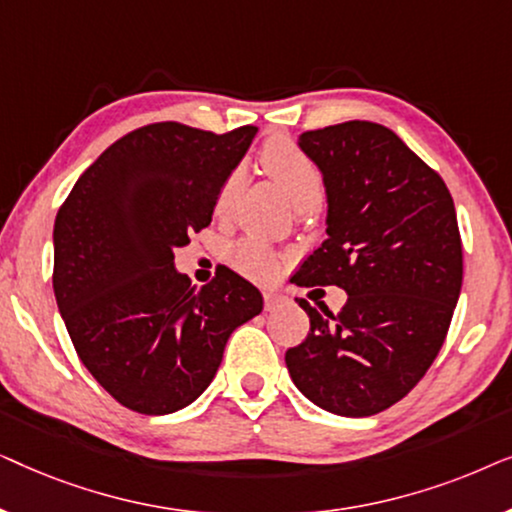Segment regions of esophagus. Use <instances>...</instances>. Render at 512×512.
I'll use <instances>...</instances> for the list:
<instances>
[{
  "label": "esophagus",
  "mask_w": 512,
  "mask_h": 512,
  "mask_svg": "<svg viewBox=\"0 0 512 512\" xmlns=\"http://www.w3.org/2000/svg\"><path fill=\"white\" fill-rule=\"evenodd\" d=\"M263 300H265V310H275V307L282 303V298H279L277 293H263Z\"/></svg>",
  "instance_id": "esophagus-1"
}]
</instances>
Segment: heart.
Masks as SVG:
<instances>
[{
	"instance_id": "obj_1",
	"label": "heart",
	"mask_w": 512,
	"mask_h": 512,
	"mask_svg": "<svg viewBox=\"0 0 512 512\" xmlns=\"http://www.w3.org/2000/svg\"><path fill=\"white\" fill-rule=\"evenodd\" d=\"M258 163L263 172L289 195L298 209H314L324 198V177L317 163L300 151L291 139L275 137L258 153ZM242 186V172H230L216 193L214 212L226 216L233 207V200ZM230 261L242 275L254 279H268L277 272V256L258 240H242L230 251Z\"/></svg>"
}]
</instances>
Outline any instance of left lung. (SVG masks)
<instances>
[{
  "label": "left lung",
  "instance_id": "1",
  "mask_svg": "<svg viewBox=\"0 0 512 512\" xmlns=\"http://www.w3.org/2000/svg\"><path fill=\"white\" fill-rule=\"evenodd\" d=\"M298 146L324 174L328 237L293 282L340 286L347 303L333 314L298 300L310 333L286 368L319 408L370 417L401 401L443 347L464 275L457 212L440 174L380 123L307 130Z\"/></svg>",
  "mask_w": 512,
  "mask_h": 512
}]
</instances>
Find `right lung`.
I'll use <instances>...</instances> for the list:
<instances>
[{
  "mask_svg": "<svg viewBox=\"0 0 512 512\" xmlns=\"http://www.w3.org/2000/svg\"><path fill=\"white\" fill-rule=\"evenodd\" d=\"M254 125L226 135L151 123L81 174L53 228V291L76 354L125 408L170 415L214 380L237 326L263 310L226 265L205 286L174 270V249L212 223L223 179Z\"/></svg>",
  "mask_w": 512,
  "mask_h": 512,
  "instance_id": "add662e5",
  "label": "right lung"
}]
</instances>
